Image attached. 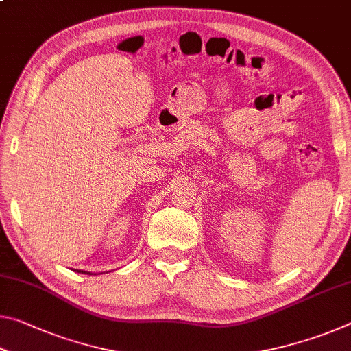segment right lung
<instances>
[{
    "label": "right lung",
    "mask_w": 351,
    "mask_h": 351,
    "mask_svg": "<svg viewBox=\"0 0 351 351\" xmlns=\"http://www.w3.org/2000/svg\"><path fill=\"white\" fill-rule=\"evenodd\" d=\"M77 272H82V274H90V276H93L91 272H88V271H82V269H77Z\"/></svg>",
    "instance_id": "1"
}]
</instances>
